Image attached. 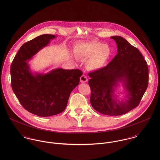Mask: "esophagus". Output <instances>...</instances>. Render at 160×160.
<instances>
[{"instance_id": "34e87169", "label": "esophagus", "mask_w": 160, "mask_h": 160, "mask_svg": "<svg viewBox=\"0 0 160 160\" xmlns=\"http://www.w3.org/2000/svg\"><path fill=\"white\" fill-rule=\"evenodd\" d=\"M88 78H87L86 76L82 75V76H81V78H80V81H81V82H82V83H85V82H88Z\"/></svg>"}]
</instances>
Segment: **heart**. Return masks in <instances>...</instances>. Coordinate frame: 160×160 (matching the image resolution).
<instances>
[{
    "label": "heart",
    "mask_w": 160,
    "mask_h": 160,
    "mask_svg": "<svg viewBox=\"0 0 160 160\" xmlns=\"http://www.w3.org/2000/svg\"><path fill=\"white\" fill-rule=\"evenodd\" d=\"M75 56L81 60H87L86 68L89 70L102 68L110 60L112 55L110 47L98 41L80 44L74 49Z\"/></svg>",
    "instance_id": "b5f03b06"
}]
</instances>
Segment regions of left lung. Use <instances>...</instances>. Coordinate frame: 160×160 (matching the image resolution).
<instances>
[{
    "label": "left lung",
    "instance_id": "obj_1",
    "mask_svg": "<svg viewBox=\"0 0 160 160\" xmlns=\"http://www.w3.org/2000/svg\"><path fill=\"white\" fill-rule=\"evenodd\" d=\"M117 44L118 53L105 67L89 73L92 107L102 114H125L138 105L148 84V69L136 47L121 36H112ZM127 95L119 101L114 94L118 82Z\"/></svg>",
    "mask_w": 160,
    "mask_h": 160
}]
</instances>
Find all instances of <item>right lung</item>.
I'll return each instance as SVG.
<instances>
[{
  "label": "right lung",
  "mask_w": 160,
  "mask_h": 160,
  "mask_svg": "<svg viewBox=\"0 0 160 160\" xmlns=\"http://www.w3.org/2000/svg\"><path fill=\"white\" fill-rule=\"evenodd\" d=\"M56 38L43 34L24 43L15 55L10 68L13 91L23 108L39 116L63 112L71 92L78 86L82 72L78 69L57 68L47 73L32 72L29 60Z\"/></svg>",
  "instance_id": "obj_1"
}]
</instances>
